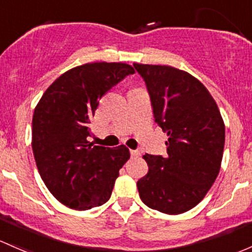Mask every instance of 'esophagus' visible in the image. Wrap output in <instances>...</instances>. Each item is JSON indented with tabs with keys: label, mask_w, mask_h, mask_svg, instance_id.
Listing matches in <instances>:
<instances>
[{
	"label": "esophagus",
	"mask_w": 252,
	"mask_h": 252,
	"mask_svg": "<svg viewBox=\"0 0 252 252\" xmlns=\"http://www.w3.org/2000/svg\"><path fill=\"white\" fill-rule=\"evenodd\" d=\"M130 155L133 156V157H139L141 153H140V151H137V150H130Z\"/></svg>",
	"instance_id": "34e87169"
}]
</instances>
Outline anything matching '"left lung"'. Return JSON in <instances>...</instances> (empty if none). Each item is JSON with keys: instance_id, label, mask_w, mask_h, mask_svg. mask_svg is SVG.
Wrapping results in <instances>:
<instances>
[{"instance_id": "obj_1", "label": "left lung", "mask_w": 252, "mask_h": 252, "mask_svg": "<svg viewBox=\"0 0 252 252\" xmlns=\"http://www.w3.org/2000/svg\"><path fill=\"white\" fill-rule=\"evenodd\" d=\"M146 83L155 122L168 135L165 157L145 155L148 173L137 181L141 200L169 215L186 213L215 182L224 146V123L215 100L189 72L134 63Z\"/></svg>"}]
</instances>
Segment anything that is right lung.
I'll use <instances>...</instances> for the list:
<instances>
[{
    "label": "right lung",
    "instance_id": "right-lung-1",
    "mask_svg": "<svg viewBox=\"0 0 252 252\" xmlns=\"http://www.w3.org/2000/svg\"><path fill=\"white\" fill-rule=\"evenodd\" d=\"M133 73L128 63H84L55 79L37 104L33 157L44 185L63 205L88 210L110 199L130 153L124 145L94 146L89 124L102 95Z\"/></svg>",
    "mask_w": 252,
    "mask_h": 252
}]
</instances>
